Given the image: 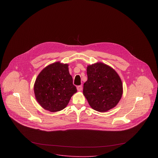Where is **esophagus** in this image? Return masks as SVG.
<instances>
[{"mask_svg": "<svg viewBox=\"0 0 158 158\" xmlns=\"http://www.w3.org/2000/svg\"><path fill=\"white\" fill-rule=\"evenodd\" d=\"M77 88L78 91H81L82 90V86H78Z\"/></svg>", "mask_w": 158, "mask_h": 158, "instance_id": "1", "label": "esophagus"}]
</instances>
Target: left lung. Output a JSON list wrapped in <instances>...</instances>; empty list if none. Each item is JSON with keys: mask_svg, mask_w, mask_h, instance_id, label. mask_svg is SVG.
Returning a JSON list of instances; mask_svg holds the SVG:
<instances>
[{"mask_svg": "<svg viewBox=\"0 0 158 158\" xmlns=\"http://www.w3.org/2000/svg\"><path fill=\"white\" fill-rule=\"evenodd\" d=\"M87 75L83 92L90 107L101 113L113 109L123 94V84L117 72L111 66L98 62L88 66Z\"/></svg>", "mask_w": 158, "mask_h": 158, "instance_id": "1", "label": "left lung"}]
</instances>
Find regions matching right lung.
I'll list each match as a JSON object with an SVG mask.
<instances>
[{
	"label": "right lung",
	"instance_id": "add662e5",
	"mask_svg": "<svg viewBox=\"0 0 158 158\" xmlns=\"http://www.w3.org/2000/svg\"><path fill=\"white\" fill-rule=\"evenodd\" d=\"M69 64L60 61L44 68L34 84L36 101L44 110L52 113L64 109L77 90L73 85Z\"/></svg>",
	"mask_w": 158,
	"mask_h": 158
}]
</instances>
